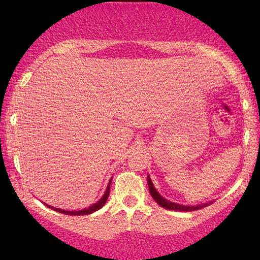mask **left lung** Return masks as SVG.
<instances>
[{"label":"left lung","mask_w":260,"mask_h":260,"mask_svg":"<svg viewBox=\"0 0 260 260\" xmlns=\"http://www.w3.org/2000/svg\"><path fill=\"white\" fill-rule=\"evenodd\" d=\"M148 186H149V191H150L152 199H154V200L157 202L161 207L169 209V211H180V212L198 211V209L204 208V207H206V206H208L209 204H211V202H207V204L197 205V206H186V205L176 204V202H173V201H168L167 199L163 198L157 190H156V188L154 187V183H152V181L149 175H148Z\"/></svg>","instance_id":"1"}]
</instances>
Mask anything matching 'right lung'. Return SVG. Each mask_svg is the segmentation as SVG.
Masks as SVG:
<instances>
[{
    "label": "right lung",
    "instance_id": "obj_1",
    "mask_svg": "<svg viewBox=\"0 0 260 260\" xmlns=\"http://www.w3.org/2000/svg\"><path fill=\"white\" fill-rule=\"evenodd\" d=\"M112 180V179H111ZM111 180L109 181L108 183V187H106V190L105 193L103 194V197L99 199V200L95 202V204L91 205L88 208H84V209H80V211H65V209H60V208H56V207H53V206H49L47 204H44L47 206L48 208L53 209V211H56L59 213H62V214H66V215H87V214H91V213H93L95 211H98V209H101L103 206L105 205L106 200H108L109 195H110V186H111Z\"/></svg>",
    "mask_w": 260,
    "mask_h": 260
}]
</instances>
